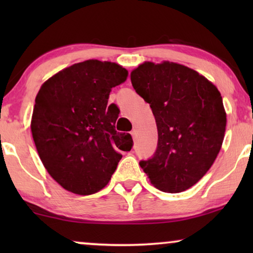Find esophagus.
I'll list each match as a JSON object with an SVG mask.
<instances>
[{"instance_id":"1","label":"esophagus","mask_w":253,"mask_h":253,"mask_svg":"<svg viewBox=\"0 0 253 253\" xmlns=\"http://www.w3.org/2000/svg\"><path fill=\"white\" fill-rule=\"evenodd\" d=\"M131 136H132V138L133 139H136V136H137V130L136 129H133L132 131H131Z\"/></svg>"}]
</instances>
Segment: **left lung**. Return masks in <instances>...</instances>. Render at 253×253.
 I'll return each mask as SVG.
<instances>
[{"mask_svg":"<svg viewBox=\"0 0 253 253\" xmlns=\"http://www.w3.org/2000/svg\"><path fill=\"white\" fill-rule=\"evenodd\" d=\"M131 83L150 103L158 127L157 152L140 167L161 191H185L209 171L222 146V96L203 75L169 61L144 62L131 71Z\"/></svg>","mask_w":253,"mask_h":253,"instance_id":"8db88e82","label":"left lung"}]
</instances>
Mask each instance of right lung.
I'll return each mask as SVG.
<instances>
[{"instance_id":"right-lung-1","label":"right lung","mask_w":253,"mask_h":253,"mask_svg":"<svg viewBox=\"0 0 253 253\" xmlns=\"http://www.w3.org/2000/svg\"><path fill=\"white\" fill-rule=\"evenodd\" d=\"M126 77L120 64L87 60L41 85L31 131L48 174L68 191L82 196L100 191L116 170L121 151L132 147L130 133L115 130L119 115L107 107L112 88Z\"/></svg>"}]
</instances>
